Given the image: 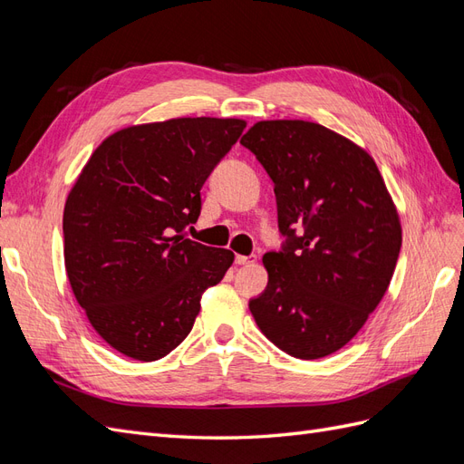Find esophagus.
I'll return each mask as SVG.
<instances>
[{"instance_id":"1","label":"esophagus","mask_w":464,"mask_h":464,"mask_svg":"<svg viewBox=\"0 0 464 464\" xmlns=\"http://www.w3.org/2000/svg\"><path fill=\"white\" fill-rule=\"evenodd\" d=\"M256 256H236V263L237 265H251V263H256Z\"/></svg>"}]
</instances>
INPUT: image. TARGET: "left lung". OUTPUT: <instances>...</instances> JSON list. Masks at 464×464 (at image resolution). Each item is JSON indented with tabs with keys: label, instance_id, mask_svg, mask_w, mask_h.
<instances>
[{
	"label": "left lung",
	"instance_id": "8db88e82",
	"mask_svg": "<svg viewBox=\"0 0 464 464\" xmlns=\"http://www.w3.org/2000/svg\"><path fill=\"white\" fill-rule=\"evenodd\" d=\"M240 143L275 181L288 236L283 251L263 256L269 283L251 315L286 354L325 358L385 296L402 242L397 205L372 154L321 123L257 121Z\"/></svg>",
	"mask_w": 464,
	"mask_h": 464
}]
</instances>
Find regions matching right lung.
<instances>
[{
    "instance_id": "add662e5",
    "label": "right lung",
    "mask_w": 464,
    "mask_h": 464,
    "mask_svg": "<svg viewBox=\"0 0 464 464\" xmlns=\"http://www.w3.org/2000/svg\"><path fill=\"white\" fill-rule=\"evenodd\" d=\"M246 120L174 118L106 137L67 195L63 257L92 329L120 354L154 362L186 339L230 249L186 240L201 188Z\"/></svg>"
}]
</instances>
